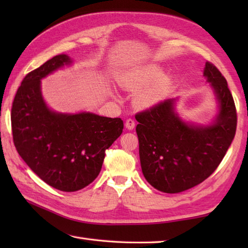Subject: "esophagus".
<instances>
[{
  "instance_id": "obj_1",
  "label": "esophagus",
  "mask_w": 248,
  "mask_h": 248,
  "mask_svg": "<svg viewBox=\"0 0 248 248\" xmlns=\"http://www.w3.org/2000/svg\"><path fill=\"white\" fill-rule=\"evenodd\" d=\"M135 127V121L132 118H128L125 120V128L129 130H133Z\"/></svg>"
}]
</instances>
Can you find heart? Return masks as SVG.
<instances>
[{"mask_svg": "<svg viewBox=\"0 0 248 248\" xmlns=\"http://www.w3.org/2000/svg\"><path fill=\"white\" fill-rule=\"evenodd\" d=\"M161 76L162 71L159 67L155 65L141 66L125 73L121 84L124 88L136 91L151 82L136 96V103L140 107L148 108L162 101L166 93L168 81L164 78H160Z\"/></svg>", "mask_w": 248, "mask_h": 248, "instance_id": "heart-1", "label": "heart"}]
</instances>
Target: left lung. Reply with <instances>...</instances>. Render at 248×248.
Segmentation results:
<instances>
[{"label": "left lung", "mask_w": 248, "mask_h": 248, "mask_svg": "<svg viewBox=\"0 0 248 248\" xmlns=\"http://www.w3.org/2000/svg\"><path fill=\"white\" fill-rule=\"evenodd\" d=\"M203 76L219 102L214 124L183 123L173 112L171 99L135 115L141 170L161 192H183L204 181L218 167L235 135L238 118L227 81L210 62H205Z\"/></svg>", "instance_id": "8db88e82"}]
</instances>
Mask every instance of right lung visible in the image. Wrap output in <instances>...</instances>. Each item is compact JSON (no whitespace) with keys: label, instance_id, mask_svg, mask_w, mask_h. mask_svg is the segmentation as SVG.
I'll return each instance as SVG.
<instances>
[{"label":"right lung","instance_id":"1","mask_svg":"<svg viewBox=\"0 0 248 248\" xmlns=\"http://www.w3.org/2000/svg\"><path fill=\"white\" fill-rule=\"evenodd\" d=\"M69 56L56 55L24 77L12 107L16 149L41 180L62 192H76L99 175L105 150L124 130L121 118L92 113L57 114L46 108L40 80L70 64Z\"/></svg>","mask_w":248,"mask_h":248}]
</instances>
